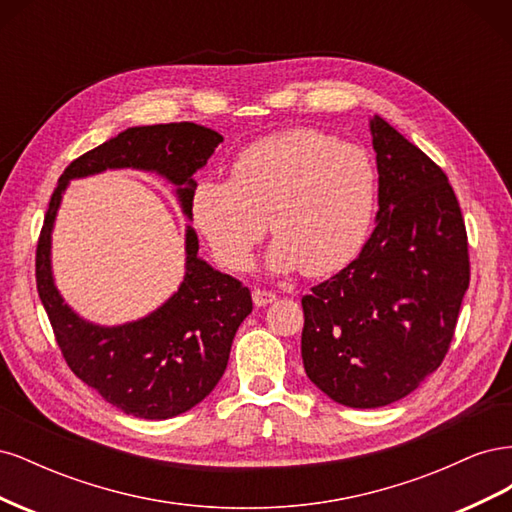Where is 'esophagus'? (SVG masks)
<instances>
[{
    "label": "esophagus",
    "mask_w": 512,
    "mask_h": 512,
    "mask_svg": "<svg viewBox=\"0 0 512 512\" xmlns=\"http://www.w3.org/2000/svg\"><path fill=\"white\" fill-rule=\"evenodd\" d=\"M252 299H254V305H256V307H265V305H271L277 297H275L273 292H269V290L256 288V290L252 292Z\"/></svg>",
    "instance_id": "esophagus-1"
}]
</instances>
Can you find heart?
I'll list each match as a JSON object with an SVG mask.
<instances>
[{
	"label": "heart",
	"mask_w": 512,
	"mask_h": 512,
	"mask_svg": "<svg viewBox=\"0 0 512 512\" xmlns=\"http://www.w3.org/2000/svg\"><path fill=\"white\" fill-rule=\"evenodd\" d=\"M376 196V168L365 149L297 128L247 145L232 162V179H200L192 220L226 269L245 271L269 218L275 241L267 269L320 277L361 252Z\"/></svg>",
	"instance_id": "heart-1"
}]
</instances>
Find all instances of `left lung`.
<instances>
[{
  "label": "left lung",
  "mask_w": 512,
  "mask_h": 512,
  "mask_svg": "<svg viewBox=\"0 0 512 512\" xmlns=\"http://www.w3.org/2000/svg\"><path fill=\"white\" fill-rule=\"evenodd\" d=\"M376 228L346 269L303 297L307 378L348 408L416 391L446 356L470 284L466 224L438 164L380 115Z\"/></svg>",
  "instance_id": "1"
}]
</instances>
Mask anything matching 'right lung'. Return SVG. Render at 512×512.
Returning a JSON list of instances; mask_svg holds the SVG:
<instances>
[{"mask_svg": "<svg viewBox=\"0 0 512 512\" xmlns=\"http://www.w3.org/2000/svg\"><path fill=\"white\" fill-rule=\"evenodd\" d=\"M224 136L198 123L134 126L74 160L51 196L36 252V284L70 369L121 412L164 421L200 404L220 382L239 324L252 314V294L239 280L198 256V235L185 226V275L147 316L106 327L66 303L53 275V228L70 181L104 170L153 173L175 188L192 222L194 175Z\"/></svg>", "mask_w": 512, "mask_h": 512, "instance_id": "1", "label": "right lung"}]
</instances>
